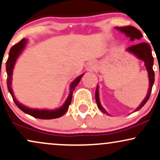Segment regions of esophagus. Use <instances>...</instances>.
<instances>
[{
  "instance_id": "esophagus-1",
  "label": "esophagus",
  "mask_w": 160,
  "mask_h": 160,
  "mask_svg": "<svg viewBox=\"0 0 160 160\" xmlns=\"http://www.w3.org/2000/svg\"><path fill=\"white\" fill-rule=\"evenodd\" d=\"M93 69V68L92 67V66H89V70L91 71V70H92Z\"/></svg>"
}]
</instances>
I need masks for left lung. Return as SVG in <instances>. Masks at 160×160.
Segmentation results:
<instances>
[{"mask_svg":"<svg viewBox=\"0 0 160 160\" xmlns=\"http://www.w3.org/2000/svg\"><path fill=\"white\" fill-rule=\"evenodd\" d=\"M117 29L120 30V32H124L125 35L128 36V38H130L131 40H139L141 38H142V35L139 29H137V28L134 27V26H123V27H116ZM127 50L135 54L137 58H139L140 60H143L145 62V66L146 67L148 74V78H149V87H148V91L147 95L145 97V98L143 100V101L141 102V104L139 105V106L137 107L135 110V112L137 111L140 110L141 108L144 106V105L146 103L147 101L148 100L149 98H150V95L151 93V90H152V87L154 82V72L153 70V58L152 56V52H151V48L149 44L147 43H140L138 44H135V45L131 46L127 48ZM95 99H96L97 105L99 109L102 112H103L104 114H108V113L106 112V111L102 108V106H101L100 100H99V92H98V86H97L96 92H95Z\"/></svg>","mask_w":160,"mask_h":160,"instance_id":"obj_1","label":"left lung"}]
</instances>
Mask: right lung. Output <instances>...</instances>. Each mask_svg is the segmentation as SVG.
Returning a JSON list of instances; mask_svg holds the SVG:
<instances>
[{
  "label": "right lung",
  "mask_w": 160,
  "mask_h": 160,
  "mask_svg": "<svg viewBox=\"0 0 160 160\" xmlns=\"http://www.w3.org/2000/svg\"><path fill=\"white\" fill-rule=\"evenodd\" d=\"M26 44V40L25 38H23L19 43H16L15 45H14L10 49L9 53V58L7 62H6V68H7V86L8 89L10 94H11L12 99L18 108L21 109V111H23L24 113L31 115V116L35 117V118L38 119H43V120H50V119H55L58 118L62 116L65 113L67 112L68 107H69L71 102H72V94L75 88V87L78 86V84L80 82V79L83 74L79 76L78 78H77L75 80L72 82V83L71 84V88H70V93L68 95V98L66 99V102H64V104L60 107V108L55 109V110H46V109H33V108H29L28 107H26L21 103H20L18 100H16V98H15V95H14L12 92V70L15 66V63L16 62V59L18 58L19 54L21 53V52L23 51V49L25 47Z\"/></svg>",
  "instance_id": "right-lung-1"
}]
</instances>
